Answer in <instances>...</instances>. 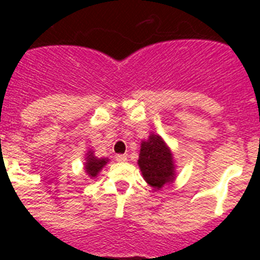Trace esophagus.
Masks as SVG:
<instances>
[{
    "label": "esophagus",
    "mask_w": 260,
    "mask_h": 260,
    "mask_svg": "<svg viewBox=\"0 0 260 260\" xmlns=\"http://www.w3.org/2000/svg\"><path fill=\"white\" fill-rule=\"evenodd\" d=\"M116 160H117V161H119V162H125L126 160H127V156H126V155H117Z\"/></svg>",
    "instance_id": "esophagus-1"
}]
</instances>
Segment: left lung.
<instances>
[{
  "label": "left lung",
  "instance_id": "1",
  "mask_svg": "<svg viewBox=\"0 0 260 260\" xmlns=\"http://www.w3.org/2000/svg\"><path fill=\"white\" fill-rule=\"evenodd\" d=\"M138 164L144 180L155 189H161L174 177L173 156L158 135L151 134L141 146Z\"/></svg>",
  "mask_w": 260,
  "mask_h": 260
}]
</instances>
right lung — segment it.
<instances>
[{
    "mask_svg": "<svg viewBox=\"0 0 260 260\" xmlns=\"http://www.w3.org/2000/svg\"><path fill=\"white\" fill-rule=\"evenodd\" d=\"M107 158H98L95 156L91 155L87 156V162H86V172L89 174L91 177H95L96 174L100 172L103 167L107 164Z\"/></svg>",
    "mask_w": 260,
    "mask_h": 260,
    "instance_id": "obj_1",
    "label": "right lung"
}]
</instances>
